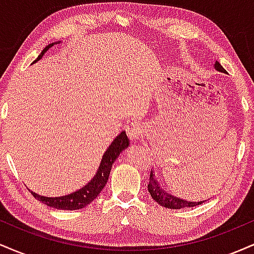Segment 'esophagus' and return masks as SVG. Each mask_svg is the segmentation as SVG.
Returning <instances> with one entry per match:
<instances>
[{
  "label": "esophagus",
  "mask_w": 254,
  "mask_h": 254,
  "mask_svg": "<svg viewBox=\"0 0 254 254\" xmlns=\"http://www.w3.org/2000/svg\"><path fill=\"white\" fill-rule=\"evenodd\" d=\"M127 133L130 138L138 139L143 136V127H142L141 124L133 122V123H131L127 127Z\"/></svg>",
  "instance_id": "obj_1"
}]
</instances>
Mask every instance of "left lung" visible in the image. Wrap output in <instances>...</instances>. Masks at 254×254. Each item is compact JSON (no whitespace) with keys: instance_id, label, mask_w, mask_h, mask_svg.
<instances>
[{"instance_id":"obj_1","label":"left lung","mask_w":254,"mask_h":254,"mask_svg":"<svg viewBox=\"0 0 254 254\" xmlns=\"http://www.w3.org/2000/svg\"><path fill=\"white\" fill-rule=\"evenodd\" d=\"M215 68L217 69L218 71L226 72L223 69V66L221 65L220 63H215ZM148 191H149L150 196L153 197V199L155 200L156 203H159L160 205H162L164 208L168 209H183V208H190V206H196L202 204L203 202H188V200H184L182 198H177L172 196L171 193L166 192L164 189L160 188V184L156 182L155 177H154L153 172H150L149 177V184H148Z\"/></svg>"}]
</instances>
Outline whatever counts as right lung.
<instances>
[{"instance_id":"1","label":"right lung","mask_w":254,"mask_h":254,"mask_svg":"<svg viewBox=\"0 0 254 254\" xmlns=\"http://www.w3.org/2000/svg\"><path fill=\"white\" fill-rule=\"evenodd\" d=\"M51 46H54V43L45 46V49L42 51V54L38 56V58L33 63L39 61ZM127 147H129V139H127L125 131H122V132L116 137L115 141L111 143L110 147L107 148V150L105 151L97 174L93 177V179L90 180L86 186H83L80 190L72 192L70 194H66V196L55 198L39 196V194L34 193V192L32 191L31 193L33 194V197L36 198V199L40 200V202L46 204L48 206H51V208L60 209V210H77V209H82L84 206L88 205L89 203H92L93 200L99 196V193H100L101 190L105 188L107 180H109L112 164L116 161V159L119 156V154H121Z\"/></svg>"}]
</instances>
